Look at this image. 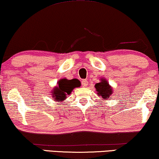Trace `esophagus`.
<instances>
[{"label":"esophagus","instance_id":"obj_1","mask_svg":"<svg viewBox=\"0 0 159 159\" xmlns=\"http://www.w3.org/2000/svg\"><path fill=\"white\" fill-rule=\"evenodd\" d=\"M82 86H83V87H87V86H88V80H82Z\"/></svg>","mask_w":159,"mask_h":159}]
</instances>
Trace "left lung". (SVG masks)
<instances>
[{
    "mask_svg": "<svg viewBox=\"0 0 159 159\" xmlns=\"http://www.w3.org/2000/svg\"><path fill=\"white\" fill-rule=\"evenodd\" d=\"M95 88L96 89L98 95L102 97L103 100L111 98V97L114 93H113V88L105 78H101V80L98 83L95 84Z\"/></svg>",
    "mask_w": 159,
    "mask_h": 159,
    "instance_id": "1",
    "label": "left lung"
}]
</instances>
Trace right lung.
I'll return each instance as SVG.
<instances>
[{
    "label": "right lung",
    "instance_id": "obj_1",
    "mask_svg": "<svg viewBox=\"0 0 159 159\" xmlns=\"http://www.w3.org/2000/svg\"><path fill=\"white\" fill-rule=\"evenodd\" d=\"M79 84L71 83L70 80L67 79H61L57 82V85L53 88L51 91L53 101H55L58 103L63 102L66 99L67 95H70L74 89L78 88Z\"/></svg>",
    "mask_w": 159,
    "mask_h": 159
}]
</instances>
